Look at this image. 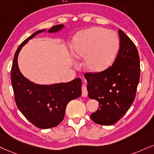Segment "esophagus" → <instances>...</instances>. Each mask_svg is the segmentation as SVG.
<instances>
[{
	"mask_svg": "<svg viewBox=\"0 0 154 154\" xmlns=\"http://www.w3.org/2000/svg\"><path fill=\"white\" fill-rule=\"evenodd\" d=\"M82 97H87V94H88V91H87V88L85 85H83L82 87Z\"/></svg>",
	"mask_w": 154,
	"mask_h": 154,
	"instance_id": "esophagus-1",
	"label": "esophagus"
}]
</instances>
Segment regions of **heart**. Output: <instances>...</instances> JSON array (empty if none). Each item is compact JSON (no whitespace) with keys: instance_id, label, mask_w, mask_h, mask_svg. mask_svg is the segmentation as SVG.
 <instances>
[{"instance_id":"b5f03b06","label":"heart","mask_w":154,"mask_h":154,"mask_svg":"<svg viewBox=\"0 0 154 154\" xmlns=\"http://www.w3.org/2000/svg\"><path fill=\"white\" fill-rule=\"evenodd\" d=\"M119 48V40L115 32L94 27L76 35L72 52L78 59L85 58V65L89 70L101 72L113 63Z\"/></svg>"}]
</instances>
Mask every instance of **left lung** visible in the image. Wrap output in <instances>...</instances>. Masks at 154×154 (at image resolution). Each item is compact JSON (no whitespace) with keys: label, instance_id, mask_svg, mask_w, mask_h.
<instances>
[{"label":"left lung","instance_id":"left-lung-1","mask_svg":"<svg viewBox=\"0 0 154 154\" xmlns=\"http://www.w3.org/2000/svg\"><path fill=\"white\" fill-rule=\"evenodd\" d=\"M119 50L113 65L97 72H85L88 97L99 102L90 117L100 125H112L126 114L136 97L140 78L137 48L122 30Z\"/></svg>","mask_w":154,"mask_h":154}]
</instances>
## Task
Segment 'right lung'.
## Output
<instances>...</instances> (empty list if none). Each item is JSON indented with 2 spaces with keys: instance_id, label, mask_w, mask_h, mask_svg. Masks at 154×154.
<instances>
[{
  "instance_id": "right-lung-1",
  "label": "right lung",
  "mask_w": 154,
  "mask_h": 154,
  "mask_svg": "<svg viewBox=\"0 0 154 154\" xmlns=\"http://www.w3.org/2000/svg\"><path fill=\"white\" fill-rule=\"evenodd\" d=\"M63 27V25H54L48 32H56ZM43 31L45 29L36 31L17 48L11 68V77L18 109L37 127L49 129L57 126L63 120L68 102L81 96L82 80L80 78H76L67 83L39 85L23 77L17 66L19 52L30 39Z\"/></svg>"
}]
</instances>
